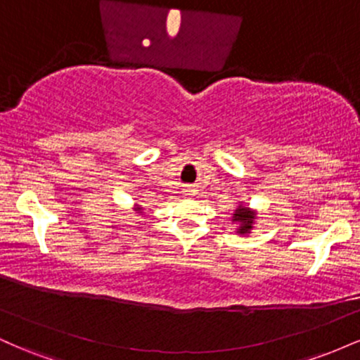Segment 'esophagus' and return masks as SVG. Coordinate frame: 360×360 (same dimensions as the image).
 <instances>
[{
	"label": "esophagus",
	"instance_id": "obj_1",
	"mask_svg": "<svg viewBox=\"0 0 360 360\" xmlns=\"http://www.w3.org/2000/svg\"><path fill=\"white\" fill-rule=\"evenodd\" d=\"M193 193V189H184V194L186 196H188V194H191Z\"/></svg>",
	"mask_w": 360,
	"mask_h": 360
}]
</instances>
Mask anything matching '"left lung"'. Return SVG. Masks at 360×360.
Here are the masks:
<instances>
[{
	"instance_id": "1",
	"label": "left lung",
	"mask_w": 360,
	"mask_h": 360,
	"mask_svg": "<svg viewBox=\"0 0 360 360\" xmlns=\"http://www.w3.org/2000/svg\"><path fill=\"white\" fill-rule=\"evenodd\" d=\"M235 221H240V233H247L252 229V214L247 208H238L233 217Z\"/></svg>"
}]
</instances>
